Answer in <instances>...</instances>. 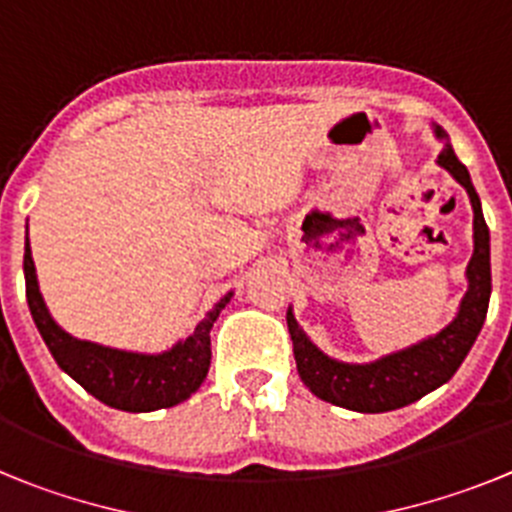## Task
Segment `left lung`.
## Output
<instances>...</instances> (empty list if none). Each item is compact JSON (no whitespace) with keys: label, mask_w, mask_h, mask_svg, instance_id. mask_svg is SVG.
I'll use <instances>...</instances> for the list:
<instances>
[{"label":"left lung","mask_w":512,"mask_h":512,"mask_svg":"<svg viewBox=\"0 0 512 512\" xmlns=\"http://www.w3.org/2000/svg\"><path fill=\"white\" fill-rule=\"evenodd\" d=\"M436 135L446 138L441 128H436ZM438 164L467 189L474 210V253L467 266L469 289L461 300L459 315L438 336L428 338L418 346L384 356L374 364H343V361L328 359L323 351H318V346L302 333L292 312H287L297 372H300L302 382L310 387L312 395H318L320 400L348 410H359V413H387V410L405 408L410 402L441 387L443 382H449L461 361L467 359L469 348L477 341L487 318L492 292L490 228L482 215L479 194L474 192L467 166L456 158L451 146L443 148Z\"/></svg>","instance_id":"left-lung-1"}]
</instances>
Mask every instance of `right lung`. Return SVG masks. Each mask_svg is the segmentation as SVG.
Here are the masks:
<instances>
[{"label": "right lung", "mask_w": 512, "mask_h": 512, "mask_svg": "<svg viewBox=\"0 0 512 512\" xmlns=\"http://www.w3.org/2000/svg\"><path fill=\"white\" fill-rule=\"evenodd\" d=\"M22 269H25L27 305L45 346L63 372L76 379L99 402L117 410H128V413H151V410L179 405L192 392L200 390L210 369V328L220 310L230 302L233 292H228L207 312V318L194 328L187 341L176 343L164 354L148 356L117 351V348L69 336L61 325H56L45 307L38 277H35L30 243H25Z\"/></svg>", "instance_id": "1"}]
</instances>
